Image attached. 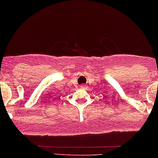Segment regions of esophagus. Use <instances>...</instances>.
Returning a JSON list of instances; mask_svg holds the SVG:
<instances>
[{
    "label": "esophagus",
    "instance_id": "34e87169",
    "mask_svg": "<svg viewBox=\"0 0 158 158\" xmlns=\"http://www.w3.org/2000/svg\"><path fill=\"white\" fill-rule=\"evenodd\" d=\"M81 89H86L87 86L85 85H82L81 86Z\"/></svg>",
    "mask_w": 158,
    "mask_h": 158
}]
</instances>
